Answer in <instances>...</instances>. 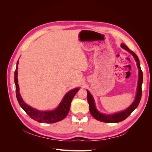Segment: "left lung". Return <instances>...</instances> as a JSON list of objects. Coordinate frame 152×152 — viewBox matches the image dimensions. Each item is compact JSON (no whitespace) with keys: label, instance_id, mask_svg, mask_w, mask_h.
Segmentation results:
<instances>
[{"label":"left lung","instance_id":"obj_1","mask_svg":"<svg viewBox=\"0 0 152 152\" xmlns=\"http://www.w3.org/2000/svg\"><path fill=\"white\" fill-rule=\"evenodd\" d=\"M121 46L124 49L126 50L129 53H131L133 58H134L135 61L136 62V65L137 68H138V81H137V91H136V94L135 96V99L132 103L127 108L126 110H123L122 112L115 113L113 114H105L99 112L97 108L96 107L95 102L93 96L90 93V92L87 90V102L89 103V111L91 114L92 115L94 118L96 120H98L101 122H103L106 123H117L120 122L125 120L126 118L130 115L131 113L134 111V110L138 106L140 100L141 98V94H142V89H141V86L142 83V72L141 71L140 60L138 57L137 55L131 50L129 49L124 44H121Z\"/></svg>","mask_w":152,"mask_h":152}]
</instances>
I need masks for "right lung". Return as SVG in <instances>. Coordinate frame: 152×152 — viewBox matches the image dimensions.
Wrapping results in <instances>:
<instances>
[{"instance_id": "add662e5", "label": "right lung", "mask_w": 152, "mask_h": 152, "mask_svg": "<svg viewBox=\"0 0 152 152\" xmlns=\"http://www.w3.org/2000/svg\"><path fill=\"white\" fill-rule=\"evenodd\" d=\"M19 61L18 60L16 63V68L15 72V83L16 85V93L18 102L19 103L20 107L23 109L24 111L34 121L40 123L52 124L62 121L68 115L69 110L70 108V104L72 101L76 93L79 91L80 87L73 89L68 91L64 96L61 102L59 105L53 110H37L34 108L31 107L30 105L27 104L21 98L20 93V87L18 85V66Z\"/></svg>"}]
</instances>
